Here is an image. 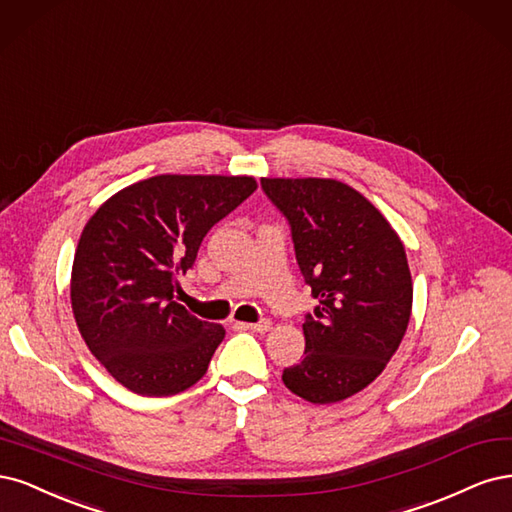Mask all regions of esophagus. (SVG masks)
Masks as SVG:
<instances>
[{"instance_id":"1","label":"esophagus","mask_w":512,"mask_h":512,"mask_svg":"<svg viewBox=\"0 0 512 512\" xmlns=\"http://www.w3.org/2000/svg\"><path fill=\"white\" fill-rule=\"evenodd\" d=\"M240 325L246 327V329H253V332H257V334H266V332H270V329H272V321L270 319H261L257 323H240Z\"/></svg>"}]
</instances>
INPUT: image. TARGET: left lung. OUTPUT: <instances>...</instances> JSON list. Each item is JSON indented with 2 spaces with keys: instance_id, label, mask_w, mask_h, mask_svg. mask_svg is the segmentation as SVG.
<instances>
[{
  "instance_id": "8db88e82",
  "label": "left lung",
  "mask_w": 512,
  "mask_h": 512,
  "mask_svg": "<svg viewBox=\"0 0 512 512\" xmlns=\"http://www.w3.org/2000/svg\"><path fill=\"white\" fill-rule=\"evenodd\" d=\"M291 225L295 259L319 300L302 325L306 357L289 391L334 404L366 389L406 334L412 278L404 244L372 202L334 178H261Z\"/></svg>"
}]
</instances>
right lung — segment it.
<instances>
[{"mask_svg": "<svg viewBox=\"0 0 512 512\" xmlns=\"http://www.w3.org/2000/svg\"><path fill=\"white\" fill-rule=\"evenodd\" d=\"M257 189L253 176L159 174L114 193L82 229L70 280L78 332L112 378L148 398L193 387L225 327L174 302L214 223Z\"/></svg>", "mask_w": 512, "mask_h": 512, "instance_id": "obj_1", "label": "right lung"}]
</instances>
